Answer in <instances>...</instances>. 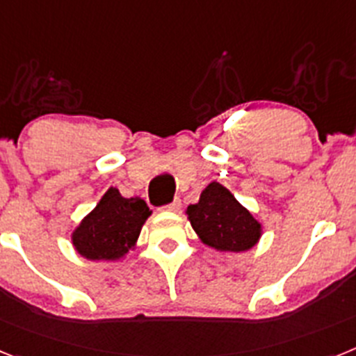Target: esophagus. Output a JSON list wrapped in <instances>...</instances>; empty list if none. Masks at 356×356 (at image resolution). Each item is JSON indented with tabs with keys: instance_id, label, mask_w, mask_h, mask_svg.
I'll use <instances>...</instances> for the list:
<instances>
[{
	"instance_id": "obj_1",
	"label": "esophagus",
	"mask_w": 356,
	"mask_h": 356,
	"mask_svg": "<svg viewBox=\"0 0 356 356\" xmlns=\"http://www.w3.org/2000/svg\"><path fill=\"white\" fill-rule=\"evenodd\" d=\"M165 210H169V212H178V210L181 209V201L180 200H175L172 203H169V205L163 207Z\"/></svg>"
}]
</instances>
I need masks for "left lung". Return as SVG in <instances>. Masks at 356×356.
I'll use <instances>...</instances> for the list:
<instances>
[{
  "instance_id": "1",
  "label": "left lung",
  "mask_w": 356,
  "mask_h": 356,
  "mask_svg": "<svg viewBox=\"0 0 356 356\" xmlns=\"http://www.w3.org/2000/svg\"><path fill=\"white\" fill-rule=\"evenodd\" d=\"M187 216L201 241L219 251L241 253L260 238V222L217 181L201 193L196 205L187 207Z\"/></svg>"
}]
</instances>
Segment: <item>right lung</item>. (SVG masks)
Here are the masks:
<instances>
[{
	"mask_svg": "<svg viewBox=\"0 0 356 356\" xmlns=\"http://www.w3.org/2000/svg\"><path fill=\"white\" fill-rule=\"evenodd\" d=\"M151 210L140 197H122L110 187L96 209L80 222L72 244L89 260H118L128 253Z\"/></svg>",
	"mask_w": 356,
	"mask_h": 356,
	"instance_id": "1",
	"label": "right lung"
}]
</instances>
